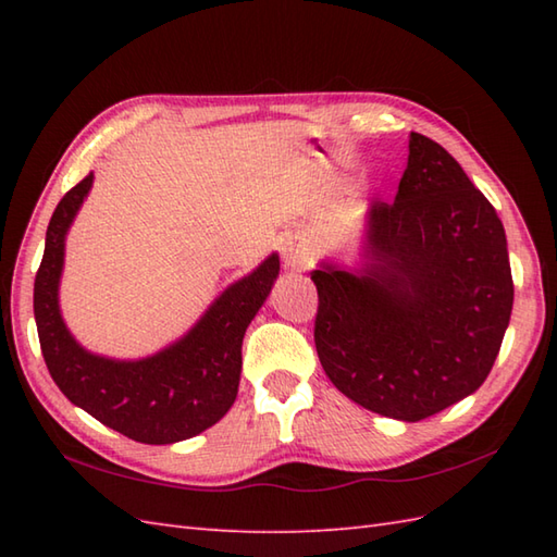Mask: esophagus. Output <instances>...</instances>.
Here are the masks:
<instances>
[{
  "label": "esophagus",
  "instance_id": "1",
  "mask_svg": "<svg viewBox=\"0 0 557 557\" xmlns=\"http://www.w3.org/2000/svg\"><path fill=\"white\" fill-rule=\"evenodd\" d=\"M282 256H285V263L292 268H306L311 263L309 244H306L304 239H297V236L285 242V246H282Z\"/></svg>",
  "mask_w": 557,
  "mask_h": 557
}]
</instances>
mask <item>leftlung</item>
Returning <instances> with one entry per match:
<instances>
[{"mask_svg": "<svg viewBox=\"0 0 557 557\" xmlns=\"http://www.w3.org/2000/svg\"><path fill=\"white\" fill-rule=\"evenodd\" d=\"M363 275L311 272L313 339L342 395L381 417L421 421L486 381L515 285L491 200L449 152L411 132L395 200L369 212Z\"/></svg>", "mask_w": 557, "mask_h": 557, "instance_id": "8db88e82", "label": "left lung"}]
</instances>
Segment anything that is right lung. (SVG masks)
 I'll list each match as a JSON object with an SVG mask.
<instances>
[{
	"mask_svg": "<svg viewBox=\"0 0 557 557\" xmlns=\"http://www.w3.org/2000/svg\"><path fill=\"white\" fill-rule=\"evenodd\" d=\"M92 174L69 188L47 224L42 263L35 275L33 311L40 349L57 387L100 423L138 443L170 445L218 423L239 389L242 342L280 272L270 256L232 285L174 347L144 361H112L81 349L59 315L57 287L64 234L90 191Z\"/></svg>",
	"mask_w": 557,
	"mask_h": 557,
	"instance_id": "1",
	"label": "right lung"
}]
</instances>
